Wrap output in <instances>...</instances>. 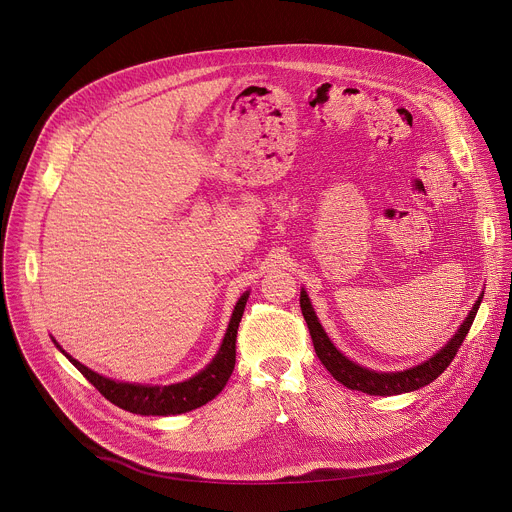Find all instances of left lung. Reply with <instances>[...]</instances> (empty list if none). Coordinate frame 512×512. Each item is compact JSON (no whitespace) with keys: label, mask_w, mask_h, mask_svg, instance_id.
Segmentation results:
<instances>
[{"label":"left lung","mask_w":512,"mask_h":512,"mask_svg":"<svg viewBox=\"0 0 512 512\" xmlns=\"http://www.w3.org/2000/svg\"><path fill=\"white\" fill-rule=\"evenodd\" d=\"M480 302H482V296L478 298V302L470 310L468 318L464 320V324L460 326L456 336L440 352L433 354L429 360H425V362L417 364V367H413L409 371H403V373H375V371H369L364 367H358L356 362L348 360L330 342V338L326 336L324 328L320 326V322L314 314V308L310 304L308 294L304 289L300 294V308H302L304 320L308 324V330H310V336H312V342H314V350H316L320 362L330 371V375L338 383H342L344 387H348L352 391H362V393L381 395V397L417 391V389L429 385L431 381L440 377L450 367V362L454 360V356L458 354V348L462 346V342H464V338H466V334H468V330H470V326L476 318Z\"/></svg>","instance_id":"obj_1"}]
</instances>
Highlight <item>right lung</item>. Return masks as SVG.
I'll return each mask as SVG.
<instances>
[{
    "instance_id": "obj_1",
    "label": "right lung",
    "mask_w": 512,
    "mask_h": 512,
    "mask_svg": "<svg viewBox=\"0 0 512 512\" xmlns=\"http://www.w3.org/2000/svg\"><path fill=\"white\" fill-rule=\"evenodd\" d=\"M249 294H243L241 300L235 306L233 318L229 322L225 340L221 344V350L212 358L208 367L198 373L196 377L168 385V387H145V385H131V383H117L107 377H101L87 369L79 360L70 358L58 344V348L68 356V360L83 373V377L113 405L137 413V415H178L192 411L196 407L206 405L210 399H214L227 385V381L233 375L235 360H237V330L239 322L245 312Z\"/></svg>"
}]
</instances>
